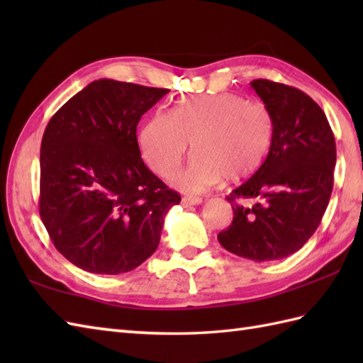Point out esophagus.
<instances>
[{"mask_svg": "<svg viewBox=\"0 0 363 363\" xmlns=\"http://www.w3.org/2000/svg\"><path fill=\"white\" fill-rule=\"evenodd\" d=\"M186 204H191V206H198V204H203L204 199L199 198V196H184L182 199Z\"/></svg>", "mask_w": 363, "mask_h": 363, "instance_id": "esophagus-1", "label": "esophagus"}]
</instances>
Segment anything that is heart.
Segmentation results:
<instances>
[{
    "label": "heart",
    "mask_w": 363,
    "mask_h": 363,
    "mask_svg": "<svg viewBox=\"0 0 363 363\" xmlns=\"http://www.w3.org/2000/svg\"><path fill=\"white\" fill-rule=\"evenodd\" d=\"M274 120L264 103L235 94L182 96L169 115L152 113L138 146L154 173L168 177L189 150L194 156L173 181L186 194H201L225 176L242 179L256 172L273 140Z\"/></svg>",
    "instance_id": "1"
}]
</instances>
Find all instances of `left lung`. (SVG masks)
<instances>
[{"mask_svg":"<svg viewBox=\"0 0 363 363\" xmlns=\"http://www.w3.org/2000/svg\"><path fill=\"white\" fill-rule=\"evenodd\" d=\"M251 87L273 113V140L257 172L226 196L234 220L218 242L245 259L279 260L303 248L326 212L335 138L325 112L304 91L268 79ZM238 199H252L253 206L238 205Z\"/></svg>","mask_w":363,"mask_h":363,"instance_id":"8db88e82","label":"left lung"}]
</instances>
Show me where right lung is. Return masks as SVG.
Here are the masks:
<instances>
[{
  "label": "right lung",
  "instance_id": "obj_1",
  "mask_svg": "<svg viewBox=\"0 0 363 363\" xmlns=\"http://www.w3.org/2000/svg\"><path fill=\"white\" fill-rule=\"evenodd\" d=\"M168 89L98 79L52 115L40 146V217L56 250L95 274L137 268L181 203L140 157L137 125Z\"/></svg>",
  "mask_w": 363,
  "mask_h": 363
}]
</instances>
